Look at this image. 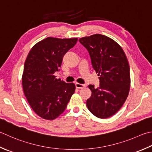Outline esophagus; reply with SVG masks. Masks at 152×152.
<instances>
[{
	"instance_id": "esophagus-1",
	"label": "esophagus",
	"mask_w": 152,
	"mask_h": 152,
	"mask_svg": "<svg viewBox=\"0 0 152 152\" xmlns=\"http://www.w3.org/2000/svg\"><path fill=\"white\" fill-rule=\"evenodd\" d=\"M76 88L78 89H82L86 87V84H80V83H76Z\"/></svg>"
}]
</instances>
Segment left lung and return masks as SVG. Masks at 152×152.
I'll list each match as a JSON object with an SVG mask.
<instances>
[{
  "label": "left lung",
  "instance_id": "8db88e82",
  "mask_svg": "<svg viewBox=\"0 0 152 152\" xmlns=\"http://www.w3.org/2000/svg\"><path fill=\"white\" fill-rule=\"evenodd\" d=\"M79 41L90 53L100 80L97 88L88 86L91 96L86 105L96 117L109 118L118 111L129 96L130 74L126 56L119 44L105 35L94 34Z\"/></svg>",
  "mask_w": 152,
  "mask_h": 152
}]
</instances>
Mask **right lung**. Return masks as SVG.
I'll use <instances>...</instances> for the list:
<instances>
[{
    "label": "right lung",
    "mask_w": 152,
    "mask_h": 152,
    "mask_svg": "<svg viewBox=\"0 0 152 152\" xmlns=\"http://www.w3.org/2000/svg\"><path fill=\"white\" fill-rule=\"evenodd\" d=\"M77 41L47 37L35 44L27 56L22 78L23 93L31 109L44 119L53 120L61 115L75 91L74 83L56 78L54 73Z\"/></svg>",
    "instance_id": "obj_1"
}]
</instances>
